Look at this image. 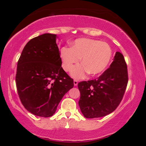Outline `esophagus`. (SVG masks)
<instances>
[{
  "label": "esophagus",
  "instance_id": "1",
  "mask_svg": "<svg viewBox=\"0 0 146 146\" xmlns=\"http://www.w3.org/2000/svg\"><path fill=\"white\" fill-rule=\"evenodd\" d=\"M73 83H74V86H77L78 85V81L76 80H74L73 81Z\"/></svg>",
  "mask_w": 146,
  "mask_h": 146
}]
</instances>
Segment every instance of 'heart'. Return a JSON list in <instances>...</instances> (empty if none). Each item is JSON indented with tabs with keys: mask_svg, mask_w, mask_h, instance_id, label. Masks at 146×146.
Returning a JSON list of instances; mask_svg holds the SVG:
<instances>
[{
	"mask_svg": "<svg viewBox=\"0 0 146 146\" xmlns=\"http://www.w3.org/2000/svg\"><path fill=\"white\" fill-rule=\"evenodd\" d=\"M60 56L62 66L66 71L72 70L81 58L82 64L76 66L71 71L73 77L81 78L88 73L95 76L104 72L110 62L112 50L110 46L104 42L82 38L74 41L70 48H62Z\"/></svg>",
	"mask_w": 146,
	"mask_h": 146,
	"instance_id": "obj_1",
	"label": "heart"
}]
</instances>
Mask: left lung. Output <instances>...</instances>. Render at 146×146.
Returning <instances> with one entry per match:
<instances>
[{"label":"left lung","instance_id":"left-lung-1","mask_svg":"<svg viewBox=\"0 0 146 146\" xmlns=\"http://www.w3.org/2000/svg\"><path fill=\"white\" fill-rule=\"evenodd\" d=\"M128 82L127 64L122 53L116 52L108 70L95 80L78 84V105L86 118L104 117L117 109Z\"/></svg>","mask_w":146,"mask_h":146}]
</instances>
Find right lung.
Wrapping results in <instances>:
<instances>
[{
	"label": "right lung",
	"instance_id": "obj_1",
	"mask_svg": "<svg viewBox=\"0 0 146 146\" xmlns=\"http://www.w3.org/2000/svg\"><path fill=\"white\" fill-rule=\"evenodd\" d=\"M56 38V35L45 33L31 39L17 63L20 100L29 112L38 117L53 116L64 95L74 86L61 66Z\"/></svg>",
	"mask_w": 146,
	"mask_h": 146
}]
</instances>
